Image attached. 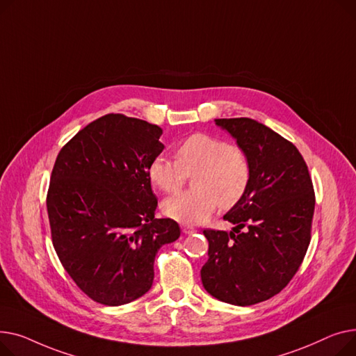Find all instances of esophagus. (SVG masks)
Segmentation results:
<instances>
[{"label":"esophagus","instance_id":"34e87169","mask_svg":"<svg viewBox=\"0 0 356 356\" xmlns=\"http://www.w3.org/2000/svg\"><path fill=\"white\" fill-rule=\"evenodd\" d=\"M182 233L184 234H193V233H195V228L190 227V225H182Z\"/></svg>","mask_w":356,"mask_h":356}]
</instances>
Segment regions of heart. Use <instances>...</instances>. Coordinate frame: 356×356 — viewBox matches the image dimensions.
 <instances>
[{
  "instance_id": "heart-1",
  "label": "heart",
  "mask_w": 356,
  "mask_h": 356,
  "mask_svg": "<svg viewBox=\"0 0 356 356\" xmlns=\"http://www.w3.org/2000/svg\"><path fill=\"white\" fill-rule=\"evenodd\" d=\"M194 190L175 194L162 202V211L182 224H200L210 217L217 205L229 208L247 193L250 162L245 152L221 138L195 134L182 140L175 159L156 156L148 166V177L162 193H174L186 175H193Z\"/></svg>"
}]
</instances>
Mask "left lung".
<instances>
[{
  "mask_svg": "<svg viewBox=\"0 0 356 356\" xmlns=\"http://www.w3.org/2000/svg\"><path fill=\"white\" fill-rule=\"evenodd\" d=\"M214 122L245 152L252 177L224 216L233 232L204 229L208 260L201 280L213 298L250 306L277 295L296 275L310 241L315 193L293 143L250 118Z\"/></svg>",
  "mask_w": 356,
  "mask_h": 356,
  "instance_id": "left-lung-1",
  "label": "left lung"
}]
</instances>
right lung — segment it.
<instances>
[{"label": "right lung", "mask_w": 356, "mask_h": 356, "mask_svg": "<svg viewBox=\"0 0 356 356\" xmlns=\"http://www.w3.org/2000/svg\"><path fill=\"white\" fill-rule=\"evenodd\" d=\"M162 129L119 113L79 131L57 155L47 193L56 253L97 303L120 306L148 291L154 261L181 229L155 218L148 166L163 151Z\"/></svg>", "instance_id": "obj_1"}]
</instances>
